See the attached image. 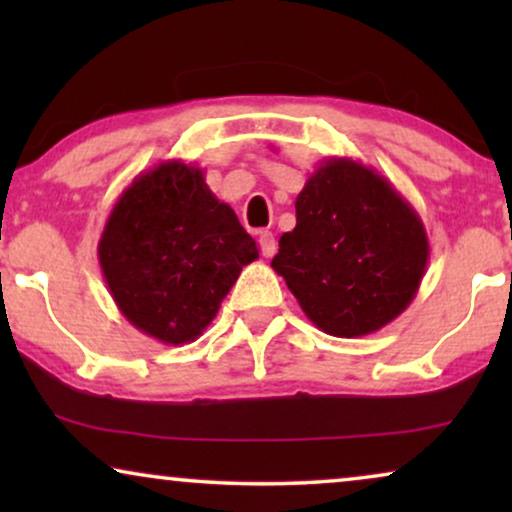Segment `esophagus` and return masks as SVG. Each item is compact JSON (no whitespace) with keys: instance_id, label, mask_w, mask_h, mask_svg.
Returning a JSON list of instances; mask_svg holds the SVG:
<instances>
[{"instance_id":"34e87169","label":"esophagus","mask_w":512,"mask_h":512,"mask_svg":"<svg viewBox=\"0 0 512 512\" xmlns=\"http://www.w3.org/2000/svg\"><path fill=\"white\" fill-rule=\"evenodd\" d=\"M258 244H261V254H263L265 258L275 256L277 242H275V235L268 233V230H261V233H258Z\"/></svg>"}]
</instances>
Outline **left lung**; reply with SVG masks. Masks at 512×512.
<instances>
[{
  "label": "left lung",
  "mask_w": 512,
  "mask_h": 512,
  "mask_svg": "<svg viewBox=\"0 0 512 512\" xmlns=\"http://www.w3.org/2000/svg\"><path fill=\"white\" fill-rule=\"evenodd\" d=\"M429 237L408 200L352 158L321 163L296 198V228L272 270L314 326L335 338L380 331L417 296Z\"/></svg>",
  "instance_id": "8db88e82"
}]
</instances>
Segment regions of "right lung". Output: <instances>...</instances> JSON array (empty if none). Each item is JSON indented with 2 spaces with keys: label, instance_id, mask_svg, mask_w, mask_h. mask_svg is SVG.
<instances>
[{
  "label": "right lung",
  "instance_id": "obj_1",
  "mask_svg": "<svg viewBox=\"0 0 512 512\" xmlns=\"http://www.w3.org/2000/svg\"><path fill=\"white\" fill-rule=\"evenodd\" d=\"M97 256L123 317L153 340L184 345L212 324L258 247L200 167L165 160L116 200Z\"/></svg>",
  "mask_w": 512,
  "mask_h": 512
}]
</instances>
